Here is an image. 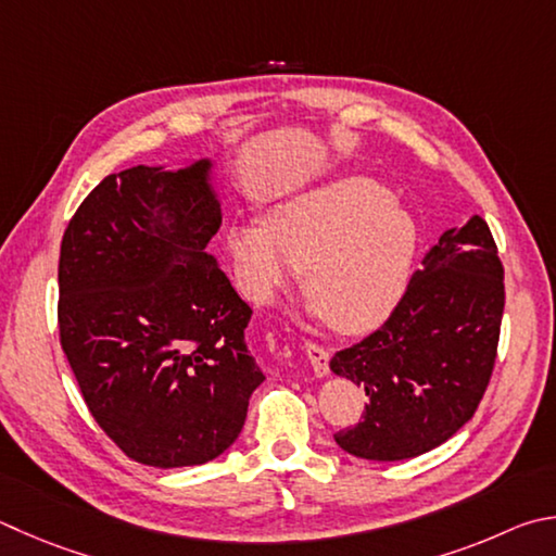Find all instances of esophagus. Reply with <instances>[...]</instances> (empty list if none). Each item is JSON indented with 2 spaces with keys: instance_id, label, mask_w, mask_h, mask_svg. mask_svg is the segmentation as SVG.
Instances as JSON below:
<instances>
[{
  "instance_id": "34e87169",
  "label": "esophagus",
  "mask_w": 556,
  "mask_h": 556,
  "mask_svg": "<svg viewBox=\"0 0 556 556\" xmlns=\"http://www.w3.org/2000/svg\"><path fill=\"white\" fill-rule=\"evenodd\" d=\"M304 350L311 359L313 375H316L318 379L328 377L330 375V350H326L323 345H318V342H311V340H306Z\"/></svg>"
}]
</instances>
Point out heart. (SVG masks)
I'll return each mask as SVG.
<instances>
[{"mask_svg":"<svg viewBox=\"0 0 556 556\" xmlns=\"http://www.w3.org/2000/svg\"><path fill=\"white\" fill-rule=\"evenodd\" d=\"M226 250L255 304L306 271L313 313L342 336H359L381 326L406 291L418 228L379 181L340 177L275 206L265 226H230Z\"/></svg>","mask_w":556,"mask_h":556,"instance_id":"obj_1","label":"heart"}]
</instances>
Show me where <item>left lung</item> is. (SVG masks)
<instances>
[{"label":"left lung","mask_w":556,"mask_h":556,"mask_svg":"<svg viewBox=\"0 0 556 556\" xmlns=\"http://www.w3.org/2000/svg\"><path fill=\"white\" fill-rule=\"evenodd\" d=\"M503 306L498 248L486 220L471 216L430 248L387 323L330 359L369 399L357 426L336 432L338 445L399 462L447 442L489 387Z\"/></svg>","instance_id":"1"}]
</instances>
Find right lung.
<instances>
[{
  "mask_svg": "<svg viewBox=\"0 0 556 556\" xmlns=\"http://www.w3.org/2000/svg\"><path fill=\"white\" fill-rule=\"evenodd\" d=\"M218 228L211 160L138 165L89 191L60 245V345L99 428L148 467L216 459L265 381L252 308L206 252Z\"/></svg>",
  "mask_w": 556,
  "mask_h": 556,
  "instance_id": "obj_1",
  "label": "right lung"
}]
</instances>
